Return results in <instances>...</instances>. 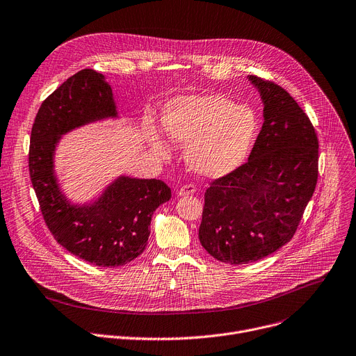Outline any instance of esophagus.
<instances>
[{"mask_svg":"<svg viewBox=\"0 0 356 356\" xmlns=\"http://www.w3.org/2000/svg\"><path fill=\"white\" fill-rule=\"evenodd\" d=\"M196 191V186L195 184H184V186H180L176 191L177 196H188V195H193V193Z\"/></svg>","mask_w":356,"mask_h":356,"instance_id":"obj_1","label":"esophagus"}]
</instances>
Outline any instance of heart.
Masks as SVG:
<instances>
[{
  "label": "heart",
  "instance_id": "obj_1",
  "mask_svg": "<svg viewBox=\"0 0 356 356\" xmlns=\"http://www.w3.org/2000/svg\"><path fill=\"white\" fill-rule=\"evenodd\" d=\"M161 129L169 139L187 145L190 168L204 177H221L240 168L258 135V118L245 105H234L220 93L187 95L172 99L161 112ZM153 147L165 153L166 146L146 127Z\"/></svg>",
  "mask_w": 356,
  "mask_h": 356
}]
</instances>
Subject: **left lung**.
Wrapping results in <instances>:
<instances>
[{
	"mask_svg": "<svg viewBox=\"0 0 356 356\" xmlns=\"http://www.w3.org/2000/svg\"><path fill=\"white\" fill-rule=\"evenodd\" d=\"M264 104V123L248 161L211 181L199 238L221 263H254L297 232L318 180L315 129L285 89L250 75Z\"/></svg>",
	"mask_w": 356,
	"mask_h": 356,
	"instance_id": "left-lung-1",
	"label": "left lung"
}]
</instances>
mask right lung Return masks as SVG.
<instances>
[{
  "label": "right lung",
  "mask_w": 356,
  "mask_h": 356,
  "mask_svg": "<svg viewBox=\"0 0 356 356\" xmlns=\"http://www.w3.org/2000/svg\"><path fill=\"white\" fill-rule=\"evenodd\" d=\"M118 118L112 88L102 74L82 70L42 102L32 124L29 176L54 238L71 254L98 267H119L143 252L153 211L172 197L157 179L119 176L102 195L72 204L63 195L54 169L60 136L83 124Z\"/></svg>",
  "instance_id": "add662e5"
}]
</instances>
